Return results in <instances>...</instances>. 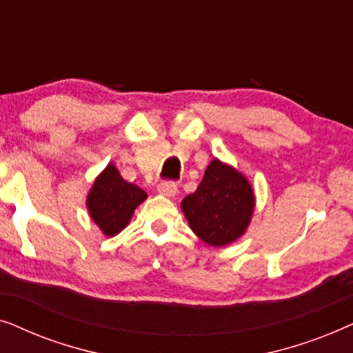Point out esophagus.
<instances>
[{"instance_id":"esophagus-1","label":"esophagus","mask_w":353,"mask_h":353,"mask_svg":"<svg viewBox=\"0 0 353 353\" xmlns=\"http://www.w3.org/2000/svg\"><path fill=\"white\" fill-rule=\"evenodd\" d=\"M157 191L161 192L162 196L173 197L178 192V188H176V185L173 181H162V183H159Z\"/></svg>"}]
</instances>
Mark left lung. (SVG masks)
<instances>
[{
  "label": "left lung",
  "mask_w": 353,
  "mask_h": 353,
  "mask_svg": "<svg viewBox=\"0 0 353 353\" xmlns=\"http://www.w3.org/2000/svg\"><path fill=\"white\" fill-rule=\"evenodd\" d=\"M255 207L248 178L214 159L201 185L181 201V209L197 238L214 248L234 243L248 230Z\"/></svg>",
  "instance_id": "1"
}]
</instances>
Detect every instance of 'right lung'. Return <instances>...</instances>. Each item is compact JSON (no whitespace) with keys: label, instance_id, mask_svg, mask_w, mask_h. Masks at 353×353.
I'll use <instances>...</instances> for the list:
<instances>
[{"label":"right lung","instance_id":"1","mask_svg":"<svg viewBox=\"0 0 353 353\" xmlns=\"http://www.w3.org/2000/svg\"><path fill=\"white\" fill-rule=\"evenodd\" d=\"M146 197L141 188L123 180L117 167L109 163L91 186L86 207L99 230L105 236H115L130 223L134 209Z\"/></svg>","mask_w":353,"mask_h":353}]
</instances>
